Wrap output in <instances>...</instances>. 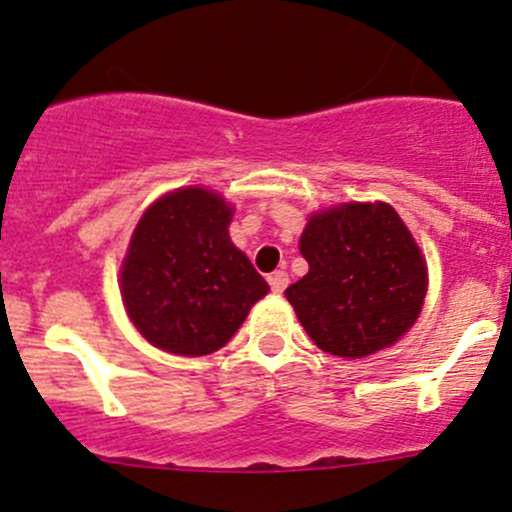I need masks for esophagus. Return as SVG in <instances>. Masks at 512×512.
<instances>
[{
	"instance_id": "1",
	"label": "esophagus",
	"mask_w": 512,
	"mask_h": 512,
	"mask_svg": "<svg viewBox=\"0 0 512 512\" xmlns=\"http://www.w3.org/2000/svg\"><path fill=\"white\" fill-rule=\"evenodd\" d=\"M267 280H270L272 292H275V294H282V292H285V287H287L289 277H287V272H285V270H277V272H272V275L267 277Z\"/></svg>"
}]
</instances>
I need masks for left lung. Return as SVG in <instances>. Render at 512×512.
Returning a JSON list of instances; mask_svg holds the SVG:
<instances>
[{
	"label": "left lung",
	"mask_w": 512,
	"mask_h": 512,
	"mask_svg": "<svg viewBox=\"0 0 512 512\" xmlns=\"http://www.w3.org/2000/svg\"><path fill=\"white\" fill-rule=\"evenodd\" d=\"M299 252L309 272L285 297L322 352L361 359L414 327L428 287L426 260L391 205L347 203L312 215Z\"/></svg>",
	"instance_id": "8db88e82"
}]
</instances>
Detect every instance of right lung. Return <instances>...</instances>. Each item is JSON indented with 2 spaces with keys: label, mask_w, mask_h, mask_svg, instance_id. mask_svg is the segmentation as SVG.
<instances>
[{
  "label": "right lung",
  "mask_w": 512,
  "mask_h": 512,
  "mask_svg": "<svg viewBox=\"0 0 512 512\" xmlns=\"http://www.w3.org/2000/svg\"><path fill=\"white\" fill-rule=\"evenodd\" d=\"M232 208L205 188L158 198L133 230L121 297L138 332L163 352H218L270 285L232 245Z\"/></svg>",
  "instance_id": "right-lung-1"
}]
</instances>
